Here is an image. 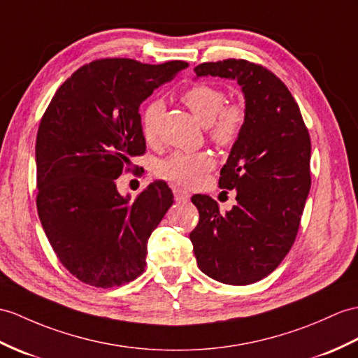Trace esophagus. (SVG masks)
Returning a JSON list of instances; mask_svg holds the SVG:
<instances>
[{"instance_id": "obj_1", "label": "esophagus", "mask_w": 358, "mask_h": 358, "mask_svg": "<svg viewBox=\"0 0 358 358\" xmlns=\"http://www.w3.org/2000/svg\"><path fill=\"white\" fill-rule=\"evenodd\" d=\"M172 192H173V196H176V199L177 201H187L189 199V192H186L185 189H181V187H177V186H173L172 187Z\"/></svg>"}]
</instances>
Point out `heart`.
<instances>
[{
  "instance_id": "obj_1",
  "label": "heart",
  "mask_w": 358,
  "mask_h": 358,
  "mask_svg": "<svg viewBox=\"0 0 358 358\" xmlns=\"http://www.w3.org/2000/svg\"><path fill=\"white\" fill-rule=\"evenodd\" d=\"M190 111L199 122L207 124L209 137L220 146L234 145L243 131L247 111L241 101L226 103V93L207 82H196L181 94ZM164 111V103L160 99L148 102L140 111V131L148 143L159 138V122ZM215 166L210 152H172L157 166L160 177L177 182L180 186L194 187Z\"/></svg>"
}]
</instances>
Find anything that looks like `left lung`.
<instances>
[{
	"mask_svg": "<svg viewBox=\"0 0 358 358\" xmlns=\"http://www.w3.org/2000/svg\"><path fill=\"white\" fill-rule=\"evenodd\" d=\"M194 71L238 80L247 119L220 177L238 204L224 215L210 196L194 195L199 221L189 236L199 270L248 285L276 270L296 241L311 186L308 128L287 85L259 64L224 59Z\"/></svg>",
	"mask_w": 358,
	"mask_h": 358,
	"instance_id": "1",
	"label": "left lung"
}]
</instances>
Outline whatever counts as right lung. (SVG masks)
Masks as SVG:
<instances>
[{
    "instance_id": "add662e5",
    "label": "right lung",
    "mask_w": 358,
    "mask_h": 358,
    "mask_svg": "<svg viewBox=\"0 0 358 358\" xmlns=\"http://www.w3.org/2000/svg\"><path fill=\"white\" fill-rule=\"evenodd\" d=\"M187 66L96 59L57 88L36 136V207L48 243L74 278L97 288L137 279L148 239L173 203L157 180L131 201L115 187L143 155L140 103Z\"/></svg>"
}]
</instances>
